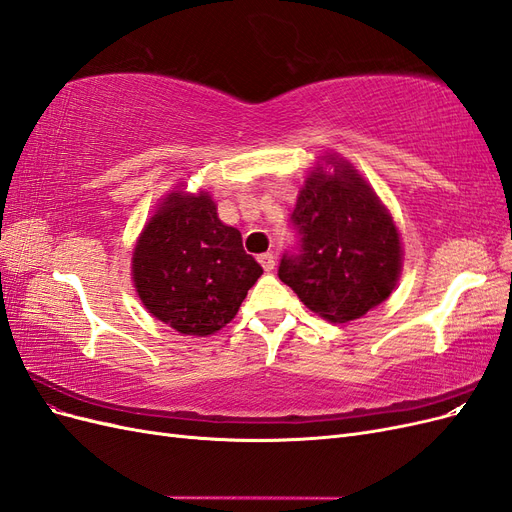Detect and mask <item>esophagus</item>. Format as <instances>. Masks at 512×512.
<instances>
[{
	"label": "esophagus",
	"instance_id": "obj_1",
	"mask_svg": "<svg viewBox=\"0 0 512 512\" xmlns=\"http://www.w3.org/2000/svg\"><path fill=\"white\" fill-rule=\"evenodd\" d=\"M258 262H260L262 269H265V271H273V269H275V256H273L271 252L260 254V256H258Z\"/></svg>",
	"mask_w": 512,
	"mask_h": 512
}]
</instances>
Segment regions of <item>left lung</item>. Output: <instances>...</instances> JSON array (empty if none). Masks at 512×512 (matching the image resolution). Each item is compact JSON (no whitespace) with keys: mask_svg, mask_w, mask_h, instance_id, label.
<instances>
[{"mask_svg":"<svg viewBox=\"0 0 512 512\" xmlns=\"http://www.w3.org/2000/svg\"><path fill=\"white\" fill-rule=\"evenodd\" d=\"M312 170L290 222L297 250L277 275L314 314L331 322L365 316L389 299L401 273L399 230L369 183L348 162Z\"/></svg>","mask_w":512,"mask_h":512,"instance_id":"1","label":"left lung"}]
</instances>
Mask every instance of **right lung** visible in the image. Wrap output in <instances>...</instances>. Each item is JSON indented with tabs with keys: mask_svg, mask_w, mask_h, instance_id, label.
<instances>
[{
	"mask_svg": "<svg viewBox=\"0 0 512 512\" xmlns=\"http://www.w3.org/2000/svg\"><path fill=\"white\" fill-rule=\"evenodd\" d=\"M138 297L183 335H211L237 316L262 267L241 232L222 224L207 192H173L143 228L132 254Z\"/></svg>",
	"mask_w": 512,
	"mask_h": 512,
	"instance_id": "right-lung-1",
	"label": "right lung"
}]
</instances>
